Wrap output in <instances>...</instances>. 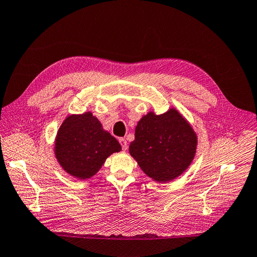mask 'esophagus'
Returning <instances> with one entry per match:
<instances>
[{
	"mask_svg": "<svg viewBox=\"0 0 257 257\" xmlns=\"http://www.w3.org/2000/svg\"><path fill=\"white\" fill-rule=\"evenodd\" d=\"M119 142H120L122 150H123V151H126L127 149H128V143H127V140H126V139H123V138H120V139H119Z\"/></svg>",
	"mask_w": 257,
	"mask_h": 257,
	"instance_id": "obj_1",
	"label": "esophagus"
}]
</instances>
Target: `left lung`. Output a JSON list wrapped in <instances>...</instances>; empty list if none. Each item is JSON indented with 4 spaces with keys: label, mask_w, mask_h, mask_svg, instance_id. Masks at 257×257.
<instances>
[{
    "label": "left lung",
    "mask_w": 257,
    "mask_h": 257,
    "mask_svg": "<svg viewBox=\"0 0 257 257\" xmlns=\"http://www.w3.org/2000/svg\"><path fill=\"white\" fill-rule=\"evenodd\" d=\"M196 146L193 128L180 112L171 108L162 115L150 111L140 119L129 152L149 177L165 183L187 170Z\"/></svg>",
    "instance_id": "obj_1"
}]
</instances>
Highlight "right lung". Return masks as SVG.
<instances>
[{"instance_id": "obj_1", "label": "right lung", "mask_w": 257, "mask_h": 257, "mask_svg": "<svg viewBox=\"0 0 257 257\" xmlns=\"http://www.w3.org/2000/svg\"><path fill=\"white\" fill-rule=\"evenodd\" d=\"M121 147L101 127L96 117L86 111L65 118L56 138L55 154L63 170L79 180L96 174L110 154Z\"/></svg>"}]
</instances>
